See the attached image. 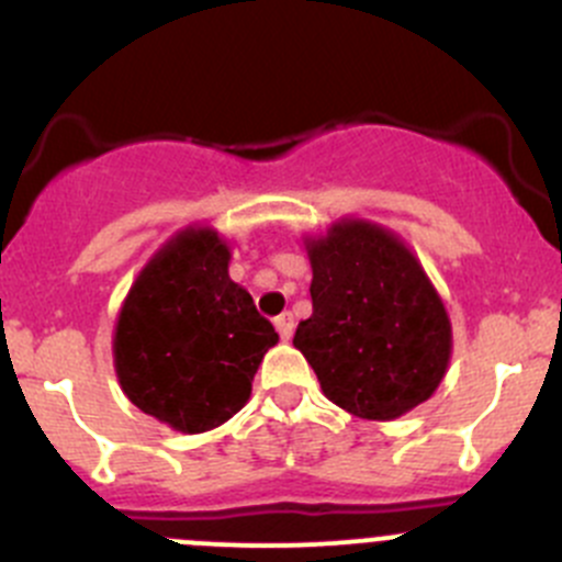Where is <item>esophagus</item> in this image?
<instances>
[{"label": "esophagus", "mask_w": 562, "mask_h": 562, "mask_svg": "<svg viewBox=\"0 0 562 562\" xmlns=\"http://www.w3.org/2000/svg\"><path fill=\"white\" fill-rule=\"evenodd\" d=\"M274 326H277V331H280L282 340H291L296 321H293L291 313H282V315H277V318H274Z\"/></svg>", "instance_id": "obj_1"}]
</instances>
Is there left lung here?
Instances as JSON below:
<instances>
[{
  "instance_id": "obj_1",
  "label": "left lung",
  "mask_w": 562,
  "mask_h": 562,
  "mask_svg": "<svg viewBox=\"0 0 562 562\" xmlns=\"http://www.w3.org/2000/svg\"><path fill=\"white\" fill-rule=\"evenodd\" d=\"M313 315L293 346L321 390L362 419H395L426 403L453 353V326L426 269L392 231L340 220L304 238Z\"/></svg>"
}]
</instances>
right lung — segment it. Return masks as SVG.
<instances>
[{
    "label": "right lung",
    "instance_id": "1",
    "mask_svg": "<svg viewBox=\"0 0 562 562\" xmlns=\"http://www.w3.org/2000/svg\"><path fill=\"white\" fill-rule=\"evenodd\" d=\"M227 266L231 247L214 227L176 233L139 271L114 324L123 392L181 434L227 423L280 340Z\"/></svg>",
    "mask_w": 562,
    "mask_h": 562
}]
</instances>
